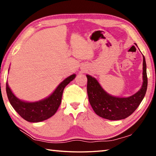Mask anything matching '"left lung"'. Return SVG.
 I'll return each instance as SVG.
<instances>
[{"label":"left lung","mask_w":156,"mask_h":156,"mask_svg":"<svg viewBox=\"0 0 156 156\" xmlns=\"http://www.w3.org/2000/svg\"><path fill=\"white\" fill-rule=\"evenodd\" d=\"M143 57L142 84L140 90L129 97H116L104 90L96 78L90 75L87 78L89 101L94 112L100 117L110 120H119L129 117L138 107L146 94L147 89V65Z\"/></svg>","instance_id":"1"}]
</instances>
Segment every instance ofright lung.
Segmentation results:
<instances>
[{
    "instance_id": "1",
    "label": "right lung",
    "mask_w": 156,
    "mask_h": 156,
    "mask_svg": "<svg viewBox=\"0 0 156 156\" xmlns=\"http://www.w3.org/2000/svg\"><path fill=\"white\" fill-rule=\"evenodd\" d=\"M76 74L71 75L61 82L53 93L48 97L38 101L27 102L15 96L8 83H6V92L9 101L23 119L30 122H39L51 118L57 112L61 103L63 90L66 86L76 78Z\"/></svg>"
}]
</instances>
